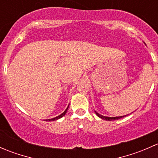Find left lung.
<instances>
[{"label":"left lung","mask_w":158,"mask_h":158,"mask_svg":"<svg viewBox=\"0 0 158 158\" xmlns=\"http://www.w3.org/2000/svg\"><path fill=\"white\" fill-rule=\"evenodd\" d=\"M95 113L96 114V115L98 116V117H99L100 118L102 119H104V120L106 121H114V120H118V119H120L122 118L125 117V116L126 115H123V116H118V117H107V116H104V115H102V114H98V112H97L96 111H95Z\"/></svg>","instance_id":"1"}]
</instances>
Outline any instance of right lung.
I'll use <instances>...</instances> for the list:
<instances>
[{"mask_svg":"<svg viewBox=\"0 0 158 158\" xmlns=\"http://www.w3.org/2000/svg\"><path fill=\"white\" fill-rule=\"evenodd\" d=\"M69 106H68V107L66 108V109L65 110V111H63V112L61 114H60V115H59V116H56V117L53 118H51V119H46V121H47V122H50V121H56V120H58V119L61 118L62 117H63V116H64L65 114H66V111H67L68 109H69Z\"/></svg>","mask_w":158,"mask_h":158,"instance_id":"obj_1","label":"right lung"}]
</instances>
